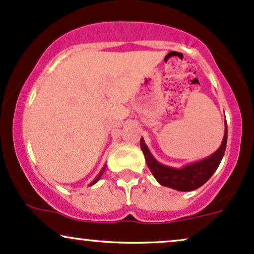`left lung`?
<instances>
[{"label": "left lung", "instance_id": "obj_1", "mask_svg": "<svg viewBox=\"0 0 254 254\" xmlns=\"http://www.w3.org/2000/svg\"><path fill=\"white\" fill-rule=\"evenodd\" d=\"M226 145H227V124H226L222 144L216 152L198 162L189 164L182 169H176L157 162L146 146L144 139L141 138L140 140V146L144 152L146 163L158 183L164 187L178 190V191H192V190L203 186L219 168L223 154H225Z\"/></svg>", "mask_w": 254, "mask_h": 254}]
</instances>
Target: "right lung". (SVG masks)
I'll return each mask as SVG.
<instances>
[{
	"instance_id": "right-lung-1",
	"label": "right lung",
	"mask_w": 254,
	"mask_h": 254,
	"mask_svg": "<svg viewBox=\"0 0 254 254\" xmlns=\"http://www.w3.org/2000/svg\"><path fill=\"white\" fill-rule=\"evenodd\" d=\"M104 170H106V165H104V166H103V168H102V170H101V172H100V174H98V175L96 176V178H95V180L91 182V183H90V186H94V184H95V183H96V182H97L98 180H100V178H101V176H102V175H103Z\"/></svg>"
}]
</instances>
